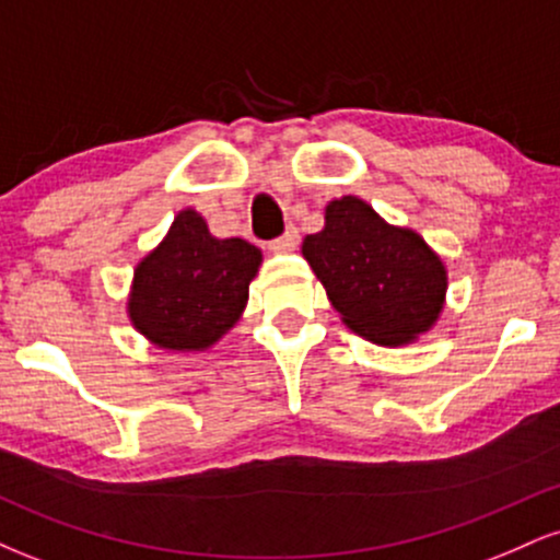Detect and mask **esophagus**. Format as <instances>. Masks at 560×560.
<instances>
[{
	"label": "esophagus",
	"instance_id": "1",
	"mask_svg": "<svg viewBox=\"0 0 560 560\" xmlns=\"http://www.w3.org/2000/svg\"><path fill=\"white\" fill-rule=\"evenodd\" d=\"M298 242H300V234H298V229L294 226H287V231L281 236H276L273 242H268V247L273 249V253H289V249H294L298 247Z\"/></svg>",
	"mask_w": 560,
	"mask_h": 560
}]
</instances>
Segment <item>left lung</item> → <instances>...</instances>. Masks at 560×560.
<instances>
[{
  "label": "left lung",
  "mask_w": 560,
  "mask_h": 560,
  "mask_svg": "<svg viewBox=\"0 0 560 560\" xmlns=\"http://www.w3.org/2000/svg\"><path fill=\"white\" fill-rule=\"evenodd\" d=\"M302 255L345 324L371 342H410L440 316L447 289L442 260L419 234L384 223L363 199H334L324 231L305 236Z\"/></svg>",
  "instance_id": "left-lung-1"
}]
</instances>
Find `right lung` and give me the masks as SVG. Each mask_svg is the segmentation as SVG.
I'll return each mask as SVG.
<instances>
[{
	"instance_id": "obj_1",
	"label": "right lung",
	"mask_w": 560,
	"mask_h": 560,
	"mask_svg": "<svg viewBox=\"0 0 560 560\" xmlns=\"http://www.w3.org/2000/svg\"><path fill=\"white\" fill-rule=\"evenodd\" d=\"M258 266L255 244L215 240L195 210H182L139 262L128 316L160 347L205 350L240 318Z\"/></svg>"
}]
</instances>
